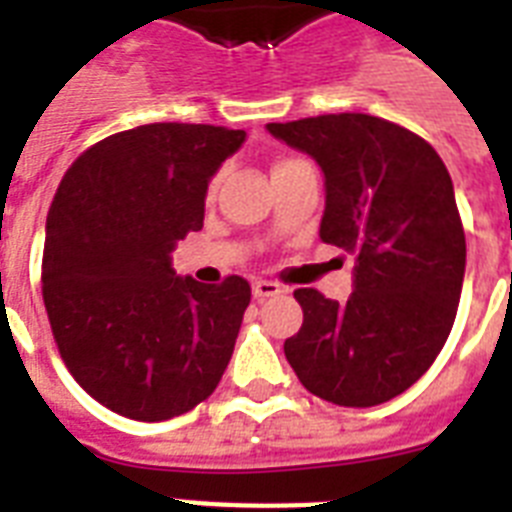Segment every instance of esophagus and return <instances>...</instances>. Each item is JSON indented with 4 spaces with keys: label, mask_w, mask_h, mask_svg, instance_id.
Wrapping results in <instances>:
<instances>
[{
    "label": "esophagus",
    "mask_w": 512,
    "mask_h": 512,
    "mask_svg": "<svg viewBox=\"0 0 512 512\" xmlns=\"http://www.w3.org/2000/svg\"><path fill=\"white\" fill-rule=\"evenodd\" d=\"M284 292V287L281 284H276V281H268V279H257L255 284H252V295L257 297V300H268V297H276Z\"/></svg>",
    "instance_id": "esophagus-1"
}]
</instances>
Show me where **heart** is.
<instances>
[{
    "label": "heart",
    "mask_w": 512,
    "mask_h": 512,
    "mask_svg": "<svg viewBox=\"0 0 512 512\" xmlns=\"http://www.w3.org/2000/svg\"><path fill=\"white\" fill-rule=\"evenodd\" d=\"M284 162H289V159H281V162H276V167H279V164H284ZM217 191V177H215V180H212V183H209V196H212V193H215Z\"/></svg>",
    "instance_id": "obj_1"
}]
</instances>
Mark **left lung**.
<instances>
[{
	"instance_id": "left-lung-1",
	"label": "left lung",
	"mask_w": 512,
	"mask_h": 512,
	"mask_svg": "<svg viewBox=\"0 0 512 512\" xmlns=\"http://www.w3.org/2000/svg\"><path fill=\"white\" fill-rule=\"evenodd\" d=\"M319 162L327 185L321 241L356 255L345 303L295 289L303 327L284 342L313 396L385 404L444 348L460 305L465 231L446 164L428 140L369 114L268 124Z\"/></svg>"
}]
</instances>
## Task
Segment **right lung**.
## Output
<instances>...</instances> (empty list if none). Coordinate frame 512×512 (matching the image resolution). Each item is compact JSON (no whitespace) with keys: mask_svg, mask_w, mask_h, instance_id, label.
Returning <instances> with one entry per match:
<instances>
[{"mask_svg":"<svg viewBox=\"0 0 512 512\" xmlns=\"http://www.w3.org/2000/svg\"><path fill=\"white\" fill-rule=\"evenodd\" d=\"M247 132L159 122L76 159L47 215L42 297L63 364L98 404L140 422L212 396L247 311V279L175 276L170 252L204 225L209 177Z\"/></svg>","mask_w":512,"mask_h":512,"instance_id":"right-lung-1","label":"right lung"}]
</instances>
